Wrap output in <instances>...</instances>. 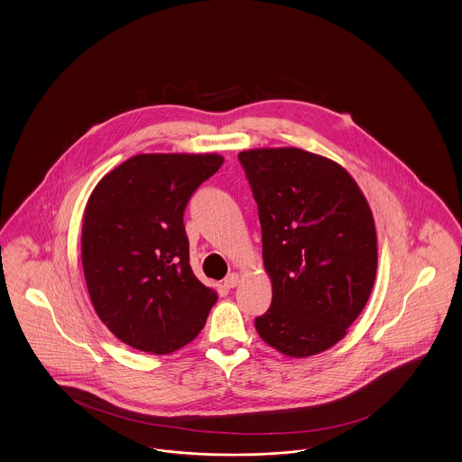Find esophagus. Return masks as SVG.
<instances>
[{
    "label": "esophagus",
    "mask_w": 462,
    "mask_h": 462,
    "mask_svg": "<svg viewBox=\"0 0 462 462\" xmlns=\"http://www.w3.org/2000/svg\"><path fill=\"white\" fill-rule=\"evenodd\" d=\"M237 283H239V275L237 273H230L228 277L223 280V285L226 289H234V287H237Z\"/></svg>",
    "instance_id": "1"
}]
</instances>
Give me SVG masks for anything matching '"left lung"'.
I'll return each instance as SVG.
<instances>
[{"instance_id": "8db88e82", "label": "left lung", "mask_w": 462, "mask_h": 462, "mask_svg": "<svg viewBox=\"0 0 462 462\" xmlns=\"http://www.w3.org/2000/svg\"><path fill=\"white\" fill-rule=\"evenodd\" d=\"M239 162L273 289L254 319L259 337L291 357L327 351L361 314L376 277L368 201L342 166L302 149H251Z\"/></svg>"}]
</instances>
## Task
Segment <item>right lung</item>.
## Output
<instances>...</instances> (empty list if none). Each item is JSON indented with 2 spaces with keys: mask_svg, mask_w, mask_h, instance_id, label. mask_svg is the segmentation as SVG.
<instances>
[{
  "mask_svg": "<svg viewBox=\"0 0 462 462\" xmlns=\"http://www.w3.org/2000/svg\"><path fill=\"white\" fill-rule=\"evenodd\" d=\"M218 154H137L86 206L82 266L94 310L130 347L170 354L203 330L217 292L189 264L185 206Z\"/></svg>",
  "mask_w": 462,
  "mask_h": 462,
  "instance_id": "add662e5",
  "label": "right lung"
}]
</instances>
